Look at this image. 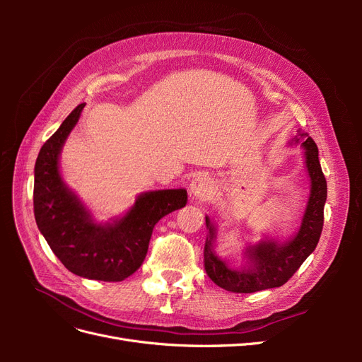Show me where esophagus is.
<instances>
[{
  "instance_id": "1",
  "label": "esophagus",
  "mask_w": 362,
  "mask_h": 362,
  "mask_svg": "<svg viewBox=\"0 0 362 362\" xmlns=\"http://www.w3.org/2000/svg\"><path fill=\"white\" fill-rule=\"evenodd\" d=\"M213 192H214V184L210 178L205 177V175H198V177H196L190 184V193L196 199H201V201L210 199L213 196Z\"/></svg>"
}]
</instances>
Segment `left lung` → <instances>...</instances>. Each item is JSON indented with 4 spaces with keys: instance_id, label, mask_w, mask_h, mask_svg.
Wrapping results in <instances>:
<instances>
[{
    "instance_id": "8db88e82",
    "label": "left lung",
    "mask_w": 362,
    "mask_h": 362,
    "mask_svg": "<svg viewBox=\"0 0 362 362\" xmlns=\"http://www.w3.org/2000/svg\"><path fill=\"white\" fill-rule=\"evenodd\" d=\"M293 144H300L303 146L306 170L311 178L310 198L306 202L300 228L294 237L282 243H278L276 240H262L255 246L246 247L245 254L249 259V266L234 269L216 255L213 247L216 228L210 217H205L208 229L204 247L205 272L214 284L226 291L255 293L284 286L302 266V262L313 254L319 243L327 196L326 178L319 161V149H317L314 140L300 131L294 137Z\"/></svg>"
}]
</instances>
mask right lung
<instances>
[{
	"instance_id": "1",
	"label": "right lung",
	"mask_w": 362,
	"mask_h": 362,
	"mask_svg": "<svg viewBox=\"0 0 362 362\" xmlns=\"http://www.w3.org/2000/svg\"><path fill=\"white\" fill-rule=\"evenodd\" d=\"M86 104L75 107L43 146L35 166V217L56 257L74 275L119 282L144 262L152 229L161 217L187 204L184 189L137 196L131 210L112 223H96L89 210L63 182L59 157Z\"/></svg>"
}]
</instances>
